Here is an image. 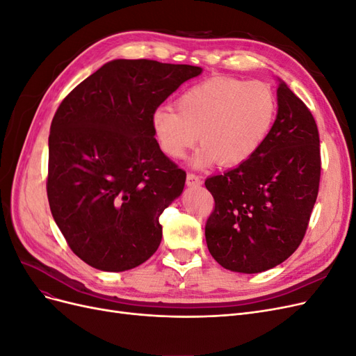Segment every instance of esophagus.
I'll return each instance as SVG.
<instances>
[{"instance_id":"esophagus-1","label":"esophagus","mask_w":356,"mask_h":356,"mask_svg":"<svg viewBox=\"0 0 356 356\" xmlns=\"http://www.w3.org/2000/svg\"><path fill=\"white\" fill-rule=\"evenodd\" d=\"M202 181H200V177L196 175V174H187V186L188 187H196V186H200Z\"/></svg>"}]
</instances>
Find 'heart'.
<instances>
[{
    "label": "heart",
    "mask_w": 356,
    "mask_h": 356,
    "mask_svg": "<svg viewBox=\"0 0 356 356\" xmlns=\"http://www.w3.org/2000/svg\"><path fill=\"white\" fill-rule=\"evenodd\" d=\"M175 110L160 108L152 127L161 152L184 157L197 141L195 166L215 160L221 166L241 165L263 145L273 126L277 102L270 86L261 81L211 79L193 86L175 102Z\"/></svg>",
    "instance_id": "1"
}]
</instances>
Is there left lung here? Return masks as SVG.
<instances>
[{
	"label": "left lung",
	"instance_id": "left-lung-1",
	"mask_svg": "<svg viewBox=\"0 0 356 356\" xmlns=\"http://www.w3.org/2000/svg\"><path fill=\"white\" fill-rule=\"evenodd\" d=\"M319 178L315 118L279 80L277 115L263 145L238 168L204 181L215 200L204 225L215 261L239 273L285 261L305 238Z\"/></svg>",
	"mask_w": 356,
	"mask_h": 356
}]
</instances>
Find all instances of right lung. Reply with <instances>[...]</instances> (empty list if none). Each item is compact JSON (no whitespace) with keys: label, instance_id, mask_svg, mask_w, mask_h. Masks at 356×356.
Wrapping results in <instances>:
<instances>
[{"label":"right lung","instance_id":"right-lung-1","mask_svg":"<svg viewBox=\"0 0 356 356\" xmlns=\"http://www.w3.org/2000/svg\"><path fill=\"white\" fill-rule=\"evenodd\" d=\"M200 67L115 59L81 81L53 117L47 197L72 252L104 272L152 257L159 217L181 196L186 172L161 152L157 106Z\"/></svg>","mask_w":356,"mask_h":356}]
</instances>
